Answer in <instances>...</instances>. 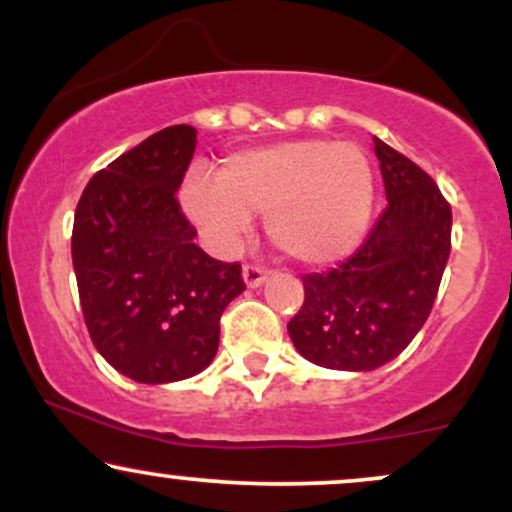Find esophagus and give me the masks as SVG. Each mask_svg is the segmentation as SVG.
Instances as JSON below:
<instances>
[{"label":"esophagus","mask_w":512,"mask_h":512,"mask_svg":"<svg viewBox=\"0 0 512 512\" xmlns=\"http://www.w3.org/2000/svg\"><path fill=\"white\" fill-rule=\"evenodd\" d=\"M243 281L248 289H257V286H262L264 281H267V269L257 267V264H245L243 267Z\"/></svg>","instance_id":"34e87169"}]
</instances>
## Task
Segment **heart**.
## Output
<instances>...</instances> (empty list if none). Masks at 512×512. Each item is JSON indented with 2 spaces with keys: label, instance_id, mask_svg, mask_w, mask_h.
I'll return each instance as SVG.
<instances>
[{
  "label": "heart",
  "instance_id": "heart-1",
  "mask_svg": "<svg viewBox=\"0 0 512 512\" xmlns=\"http://www.w3.org/2000/svg\"><path fill=\"white\" fill-rule=\"evenodd\" d=\"M370 161L354 144L301 139L243 151L223 161L219 180L187 175L182 207L221 248L267 214L276 250L303 264H330L358 248L373 214Z\"/></svg>",
  "mask_w": 512,
  "mask_h": 512
}]
</instances>
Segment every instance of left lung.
<instances>
[{"mask_svg":"<svg viewBox=\"0 0 512 512\" xmlns=\"http://www.w3.org/2000/svg\"><path fill=\"white\" fill-rule=\"evenodd\" d=\"M387 209L366 243L327 274H305V301L289 322L296 351L332 370H375L424 327L450 257L452 211L438 185L375 139Z\"/></svg>","mask_w":512,"mask_h":512,"instance_id":"8db88e82","label":"left lung"}]
</instances>
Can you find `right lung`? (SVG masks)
<instances>
[{
    "instance_id": "obj_1",
    "label": "right lung",
    "mask_w": 512,
    "mask_h": 512,
    "mask_svg": "<svg viewBox=\"0 0 512 512\" xmlns=\"http://www.w3.org/2000/svg\"><path fill=\"white\" fill-rule=\"evenodd\" d=\"M195 146V127L161 129L93 175L76 204L72 262L91 342L144 385L202 373L221 313L245 291L240 264L195 245L175 199Z\"/></svg>"
}]
</instances>
